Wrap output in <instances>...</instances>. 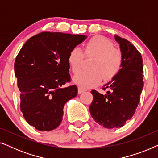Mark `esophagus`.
<instances>
[{
  "label": "esophagus",
  "instance_id": "34e87169",
  "mask_svg": "<svg viewBox=\"0 0 158 158\" xmlns=\"http://www.w3.org/2000/svg\"><path fill=\"white\" fill-rule=\"evenodd\" d=\"M77 89H78V94H82V93L84 92L85 90V89H83V88H81V87H78V88H77Z\"/></svg>",
  "mask_w": 158,
  "mask_h": 158
}]
</instances>
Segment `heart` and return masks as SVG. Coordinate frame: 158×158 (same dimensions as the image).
<instances>
[{
	"label": "heart",
	"instance_id": "obj_1",
	"mask_svg": "<svg viewBox=\"0 0 158 158\" xmlns=\"http://www.w3.org/2000/svg\"><path fill=\"white\" fill-rule=\"evenodd\" d=\"M86 56L94 57L90 62V70L81 71L73 77V81L83 88L94 87L103 81H111L122 68V54L114 48L111 41L101 35L93 36L85 44ZM84 55L80 47H74L70 52L68 62L73 72L81 69Z\"/></svg>",
	"mask_w": 158,
	"mask_h": 158
}]
</instances>
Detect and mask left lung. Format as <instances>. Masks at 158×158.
<instances>
[{
    "label": "left lung",
    "mask_w": 158,
    "mask_h": 158,
    "mask_svg": "<svg viewBox=\"0 0 158 158\" xmlns=\"http://www.w3.org/2000/svg\"><path fill=\"white\" fill-rule=\"evenodd\" d=\"M122 54V68L106 84L105 95L91 90L94 96L90 113L95 122L107 129L122 127L131 119L140 101L143 88V65L139 52L128 40L115 35Z\"/></svg>",
    "instance_id": "obj_1"
}]
</instances>
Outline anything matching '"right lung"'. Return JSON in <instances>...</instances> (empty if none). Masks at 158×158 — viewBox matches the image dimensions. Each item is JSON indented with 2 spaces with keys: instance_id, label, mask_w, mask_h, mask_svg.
Returning <instances> with one entry per match:
<instances>
[{
  "instance_id": "add662e5",
  "label": "right lung",
  "mask_w": 158,
  "mask_h": 158,
  "mask_svg": "<svg viewBox=\"0 0 158 158\" xmlns=\"http://www.w3.org/2000/svg\"><path fill=\"white\" fill-rule=\"evenodd\" d=\"M85 35L44 31L32 36L21 49L14 63L20 91V109L28 124L40 131H51L62 120L67 101L77 94L70 81V52Z\"/></svg>"
}]
</instances>
